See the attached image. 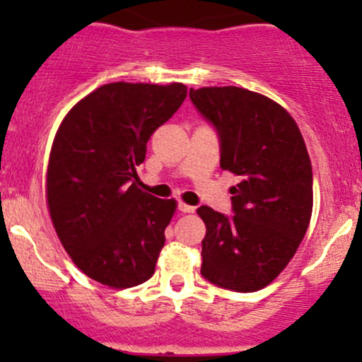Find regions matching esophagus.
<instances>
[{"mask_svg":"<svg viewBox=\"0 0 362 362\" xmlns=\"http://www.w3.org/2000/svg\"><path fill=\"white\" fill-rule=\"evenodd\" d=\"M178 210L182 211V214H192V211L196 210L194 206H191V204H185V203H178Z\"/></svg>","mask_w":362,"mask_h":362,"instance_id":"1","label":"esophagus"}]
</instances>
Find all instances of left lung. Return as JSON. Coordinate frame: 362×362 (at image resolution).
<instances>
[{
    "label": "left lung",
    "instance_id": "obj_1",
    "mask_svg": "<svg viewBox=\"0 0 362 362\" xmlns=\"http://www.w3.org/2000/svg\"><path fill=\"white\" fill-rule=\"evenodd\" d=\"M217 131L221 168L238 175L233 215L199 206L206 226L202 275L214 286L255 293L279 276L305 238L313 175L298 124L279 103L242 87L189 93Z\"/></svg>",
    "mask_w": 362,
    "mask_h": 362
}]
</instances>
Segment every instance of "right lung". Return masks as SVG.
<instances>
[{
  "label": "right lung",
  "mask_w": 362,
  "mask_h": 362,
  "mask_svg": "<svg viewBox=\"0 0 362 362\" xmlns=\"http://www.w3.org/2000/svg\"><path fill=\"white\" fill-rule=\"evenodd\" d=\"M184 83L101 86L64 117L50 151L47 203L78 269L108 287L154 275L177 203L140 189L151 134L180 108Z\"/></svg>",
  "instance_id": "add662e5"
}]
</instances>
